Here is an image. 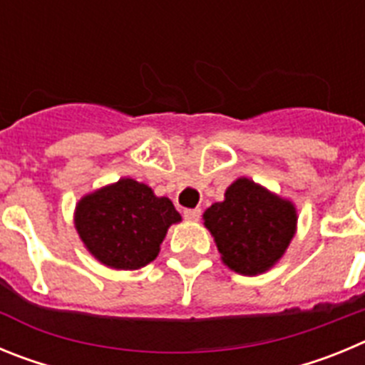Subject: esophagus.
Returning a JSON list of instances; mask_svg holds the SVG:
<instances>
[{
	"label": "esophagus",
	"instance_id": "esophagus-1",
	"mask_svg": "<svg viewBox=\"0 0 365 365\" xmlns=\"http://www.w3.org/2000/svg\"><path fill=\"white\" fill-rule=\"evenodd\" d=\"M182 215H185L186 221H199V217H201V210H199V208H188V210L182 212Z\"/></svg>",
	"mask_w": 365,
	"mask_h": 365
}]
</instances>
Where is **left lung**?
I'll return each instance as SVG.
<instances>
[{
	"mask_svg": "<svg viewBox=\"0 0 365 365\" xmlns=\"http://www.w3.org/2000/svg\"><path fill=\"white\" fill-rule=\"evenodd\" d=\"M222 263L243 276L267 272L278 263L296 232V208L254 180L241 177L202 214Z\"/></svg>",
	"mask_w": 365,
	"mask_h": 365,
	"instance_id": "obj_1",
	"label": "left lung"
}]
</instances>
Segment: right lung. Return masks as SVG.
<instances>
[{"label":"right lung","mask_w":365,"mask_h":365,"mask_svg":"<svg viewBox=\"0 0 365 365\" xmlns=\"http://www.w3.org/2000/svg\"><path fill=\"white\" fill-rule=\"evenodd\" d=\"M180 214L168 197L133 179L87 193L76 205L74 227L100 263L137 270L157 257L164 235Z\"/></svg>","instance_id":"right-lung-1"}]
</instances>
